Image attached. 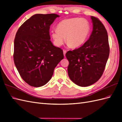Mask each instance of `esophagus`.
<instances>
[{"label":"esophagus","mask_w":122,"mask_h":122,"mask_svg":"<svg viewBox=\"0 0 122 122\" xmlns=\"http://www.w3.org/2000/svg\"><path fill=\"white\" fill-rule=\"evenodd\" d=\"M66 50H63V53H64V55L65 56V55H66Z\"/></svg>","instance_id":"34e87169"}]
</instances>
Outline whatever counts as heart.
I'll return each instance as SVG.
<instances>
[{
    "label": "heart",
    "mask_w": 122,
    "mask_h": 122,
    "mask_svg": "<svg viewBox=\"0 0 122 122\" xmlns=\"http://www.w3.org/2000/svg\"><path fill=\"white\" fill-rule=\"evenodd\" d=\"M90 30V24L87 19L70 18L59 22L57 29H52L51 34L56 46H61L66 38L68 46L72 48H77L86 41Z\"/></svg>",
    "instance_id": "heart-1"
}]
</instances>
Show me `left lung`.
I'll list each match as a JSON object with an SVG mask.
<instances>
[{
  "label": "left lung",
  "instance_id": "8db88e82",
  "mask_svg": "<svg viewBox=\"0 0 122 122\" xmlns=\"http://www.w3.org/2000/svg\"><path fill=\"white\" fill-rule=\"evenodd\" d=\"M93 30L88 40L78 49L66 54L69 62L68 73L78 86L93 84L103 74L109 55V45L106 29L97 17L91 16Z\"/></svg>",
  "mask_w": 122,
  "mask_h": 122
}]
</instances>
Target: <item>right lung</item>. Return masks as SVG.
I'll return each instance as SVG.
<instances>
[{
    "instance_id": "add662e5",
    "label": "right lung",
    "mask_w": 122,
    "mask_h": 122,
    "mask_svg": "<svg viewBox=\"0 0 122 122\" xmlns=\"http://www.w3.org/2000/svg\"><path fill=\"white\" fill-rule=\"evenodd\" d=\"M58 17L55 14L34 15L16 34L14 64L23 80L31 86L39 87L47 84L64 58L63 51L53 46L49 34L51 25Z\"/></svg>"
}]
</instances>
